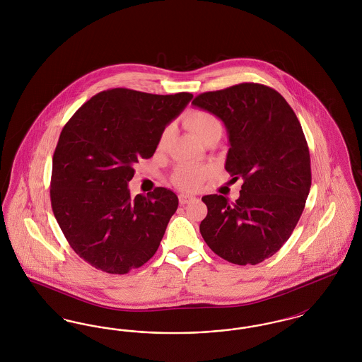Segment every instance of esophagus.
Returning a JSON list of instances; mask_svg holds the SVG:
<instances>
[{"instance_id": "1", "label": "esophagus", "mask_w": 362, "mask_h": 362, "mask_svg": "<svg viewBox=\"0 0 362 362\" xmlns=\"http://www.w3.org/2000/svg\"><path fill=\"white\" fill-rule=\"evenodd\" d=\"M192 201H197L195 195H191V194H185V192L179 195V202H180V205H186V204L192 202Z\"/></svg>"}]
</instances>
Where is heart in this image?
I'll return each instance as SVG.
<instances>
[{"instance_id":"1","label":"heart","mask_w":362,"mask_h":362,"mask_svg":"<svg viewBox=\"0 0 362 362\" xmlns=\"http://www.w3.org/2000/svg\"><path fill=\"white\" fill-rule=\"evenodd\" d=\"M185 124L189 132L202 142L210 137H218L223 133V123L211 112L204 110L189 111L185 118ZM173 126H167L158 138V148L163 149L173 136ZM207 168L197 164H182L173 175V182L185 189H197L206 177Z\"/></svg>"}]
</instances>
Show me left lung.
Instances as JSON below:
<instances>
[{
	"instance_id": "1",
	"label": "left lung",
	"mask_w": 362,
	"mask_h": 362,
	"mask_svg": "<svg viewBox=\"0 0 362 362\" xmlns=\"http://www.w3.org/2000/svg\"><path fill=\"white\" fill-rule=\"evenodd\" d=\"M192 105L224 122L225 170L244 180L236 202L218 194L202 197L207 216L201 235L230 263H260L291 238L310 194V151L301 124L276 89L255 83L201 93Z\"/></svg>"
}]
</instances>
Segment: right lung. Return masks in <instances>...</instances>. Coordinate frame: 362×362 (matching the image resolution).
<instances>
[{
    "label": "right lung",
    "instance_id": "right-lung-1",
    "mask_svg": "<svg viewBox=\"0 0 362 362\" xmlns=\"http://www.w3.org/2000/svg\"><path fill=\"white\" fill-rule=\"evenodd\" d=\"M192 99L189 92L152 95L103 90L83 104L61 132L52 157V211L74 252L110 274L152 258L179 201L157 187L130 197L139 158H151L163 130Z\"/></svg>",
    "mask_w": 362,
    "mask_h": 362
}]
</instances>
